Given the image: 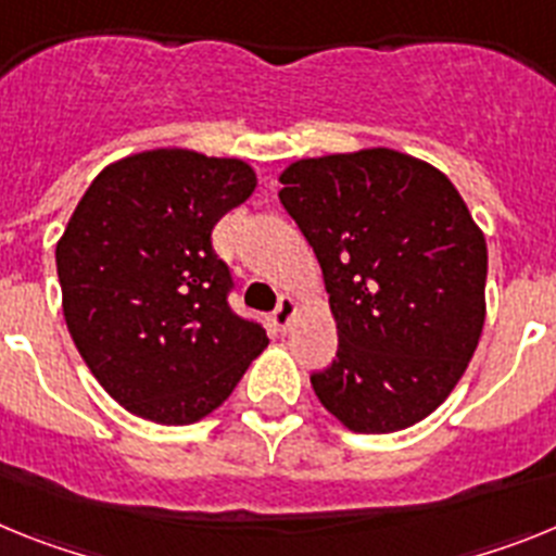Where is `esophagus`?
Instances as JSON below:
<instances>
[{
	"instance_id": "esophagus-1",
	"label": "esophagus",
	"mask_w": 556,
	"mask_h": 556,
	"mask_svg": "<svg viewBox=\"0 0 556 556\" xmlns=\"http://www.w3.org/2000/svg\"><path fill=\"white\" fill-rule=\"evenodd\" d=\"M293 316H296V302H293L291 296H282V299H279L277 311L271 313L274 327H277V330H282V332H285V330H288V327H291Z\"/></svg>"
}]
</instances>
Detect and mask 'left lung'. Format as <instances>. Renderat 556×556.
Returning <instances> with one entry per match:
<instances>
[{
	"instance_id": "left-lung-1",
	"label": "left lung",
	"mask_w": 556,
	"mask_h": 556,
	"mask_svg": "<svg viewBox=\"0 0 556 556\" xmlns=\"http://www.w3.org/2000/svg\"><path fill=\"white\" fill-rule=\"evenodd\" d=\"M279 201L325 274L338 352L311 383L355 433L445 403L484 327V235L445 173L389 148L302 159Z\"/></svg>"
}]
</instances>
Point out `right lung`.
<instances>
[{
	"label": "right lung",
	"mask_w": 556,
	"mask_h": 556,
	"mask_svg": "<svg viewBox=\"0 0 556 556\" xmlns=\"http://www.w3.org/2000/svg\"><path fill=\"white\" fill-rule=\"evenodd\" d=\"M254 187L240 159L148 151L109 164L72 212L55 249L66 327L137 417H206L268 344L231 311V271L212 249L215 224Z\"/></svg>",
	"instance_id": "1"
}]
</instances>
